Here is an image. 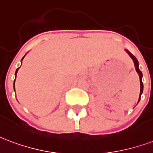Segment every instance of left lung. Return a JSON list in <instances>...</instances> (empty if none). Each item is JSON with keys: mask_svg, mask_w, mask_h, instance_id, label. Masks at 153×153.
<instances>
[{"mask_svg": "<svg viewBox=\"0 0 153 153\" xmlns=\"http://www.w3.org/2000/svg\"><path fill=\"white\" fill-rule=\"evenodd\" d=\"M127 52V53L130 55L132 60H133V62L134 63V67H135V70H136L137 73L139 74V76H140V99H139V101H140V97H141V94L143 92V82H142V77H143V74L142 72L140 71V69H139V62H138V60L136 59V57L133 55V54H131L128 50H126Z\"/></svg>", "mask_w": 153, "mask_h": 153, "instance_id": "obj_1", "label": "left lung"}]
</instances>
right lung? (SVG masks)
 Returning a JSON list of instances; mask_svg holds the SVG:
<instances>
[{
    "mask_svg": "<svg viewBox=\"0 0 153 153\" xmlns=\"http://www.w3.org/2000/svg\"><path fill=\"white\" fill-rule=\"evenodd\" d=\"M23 58H24V56H23ZM23 58H22V59H23ZM19 68H18V69L16 70V72H15V76H16L17 72H18V71H19ZM14 82H15V80H14ZM14 88H15V87H14Z\"/></svg>",
    "mask_w": 153,
    "mask_h": 153,
    "instance_id": "obj_1",
    "label": "right lung"
}]
</instances>
